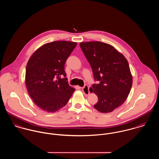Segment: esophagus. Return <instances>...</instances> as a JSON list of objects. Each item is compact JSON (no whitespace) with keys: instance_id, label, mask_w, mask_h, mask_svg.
I'll list each match as a JSON object with an SVG mask.
<instances>
[{"instance_id":"34e87169","label":"esophagus","mask_w":159,"mask_h":159,"mask_svg":"<svg viewBox=\"0 0 159 159\" xmlns=\"http://www.w3.org/2000/svg\"><path fill=\"white\" fill-rule=\"evenodd\" d=\"M81 89H82V90H83V93H84L85 95H88L89 94V86H88V85H85L84 87L81 88Z\"/></svg>"}]
</instances>
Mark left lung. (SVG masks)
Listing matches in <instances>:
<instances>
[{
    "mask_svg": "<svg viewBox=\"0 0 159 159\" xmlns=\"http://www.w3.org/2000/svg\"><path fill=\"white\" fill-rule=\"evenodd\" d=\"M80 46L91 65L92 85L98 96L93 107L103 113L112 112L127 99L132 86V76L127 60L113 46L101 42H81Z\"/></svg>",
    "mask_w": 159,
    "mask_h": 159,
    "instance_id": "left-lung-1",
    "label": "left lung"
}]
</instances>
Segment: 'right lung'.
I'll return each instance as SVG.
<instances>
[{"label": "right lung", "mask_w": 159, "mask_h": 159, "mask_svg": "<svg viewBox=\"0 0 159 159\" xmlns=\"http://www.w3.org/2000/svg\"><path fill=\"white\" fill-rule=\"evenodd\" d=\"M77 43L55 41L37 49L27 64L25 84L34 102L48 113L66 105L75 89L68 84L65 63Z\"/></svg>", "instance_id": "add662e5"}]
</instances>
